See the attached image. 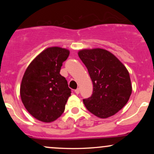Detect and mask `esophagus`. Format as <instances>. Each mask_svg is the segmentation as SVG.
I'll return each instance as SVG.
<instances>
[{
    "mask_svg": "<svg viewBox=\"0 0 154 154\" xmlns=\"http://www.w3.org/2000/svg\"><path fill=\"white\" fill-rule=\"evenodd\" d=\"M75 92L76 94H79V88H77V89H76L75 91Z\"/></svg>",
    "mask_w": 154,
    "mask_h": 154,
    "instance_id": "1",
    "label": "esophagus"
}]
</instances>
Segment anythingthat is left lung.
I'll return each instance as SVG.
<instances>
[{
	"instance_id": "obj_1",
	"label": "left lung",
	"mask_w": 154,
	"mask_h": 154,
	"mask_svg": "<svg viewBox=\"0 0 154 154\" xmlns=\"http://www.w3.org/2000/svg\"><path fill=\"white\" fill-rule=\"evenodd\" d=\"M78 56L87 67L93 85L91 97L83 100L85 107L101 119L114 115L126 105L132 93L127 68L105 49H82Z\"/></svg>"
}]
</instances>
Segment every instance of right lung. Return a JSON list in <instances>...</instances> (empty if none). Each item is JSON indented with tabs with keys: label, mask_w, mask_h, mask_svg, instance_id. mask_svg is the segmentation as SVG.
<instances>
[{
	"label": "right lung",
	"mask_w": 154,
	"mask_h": 154,
	"mask_svg": "<svg viewBox=\"0 0 154 154\" xmlns=\"http://www.w3.org/2000/svg\"><path fill=\"white\" fill-rule=\"evenodd\" d=\"M69 55L68 49L47 48L24 72L20 85L21 99L28 112L39 121L52 122L64 111L71 89L60 70Z\"/></svg>",
	"instance_id": "obj_1"
}]
</instances>
